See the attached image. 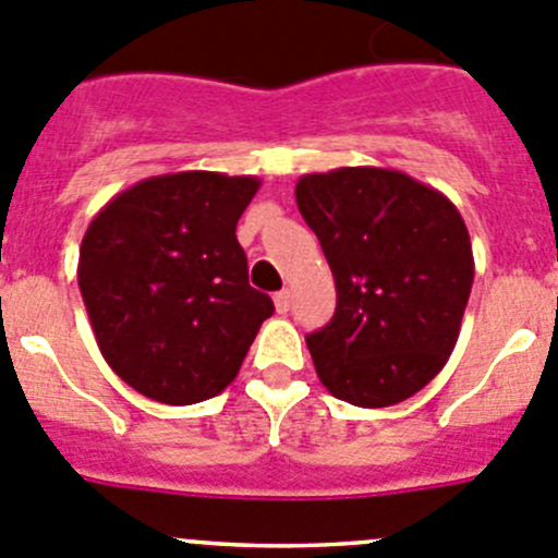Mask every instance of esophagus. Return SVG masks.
Returning <instances> with one entry per match:
<instances>
[{
	"label": "esophagus",
	"mask_w": 558,
	"mask_h": 558,
	"mask_svg": "<svg viewBox=\"0 0 558 558\" xmlns=\"http://www.w3.org/2000/svg\"><path fill=\"white\" fill-rule=\"evenodd\" d=\"M274 304H276V312H290V304H293V293L290 290H279V293L274 295Z\"/></svg>",
	"instance_id": "esophagus-1"
}]
</instances>
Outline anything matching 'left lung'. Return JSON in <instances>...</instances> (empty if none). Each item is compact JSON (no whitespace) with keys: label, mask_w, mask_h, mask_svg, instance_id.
<instances>
[{"label":"left lung","mask_w":558,"mask_h":558,"mask_svg":"<svg viewBox=\"0 0 558 558\" xmlns=\"http://www.w3.org/2000/svg\"><path fill=\"white\" fill-rule=\"evenodd\" d=\"M295 203L337 284L331 323L306 337L317 378L359 408L408 400L460 337L474 284L463 216L441 191L380 167L304 174Z\"/></svg>","instance_id":"left-lung-1"}]
</instances>
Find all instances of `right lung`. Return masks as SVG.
<instances>
[{"label": "right lung", "mask_w": 558, "mask_h": 558, "mask_svg": "<svg viewBox=\"0 0 558 558\" xmlns=\"http://www.w3.org/2000/svg\"><path fill=\"white\" fill-rule=\"evenodd\" d=\"M252 174H158L89 221L78 290L106 364L131 389L194 405L235 380L274 301L248 284L235 227Z\"/></svg>", "instance_id": "1"}]
</instances>
